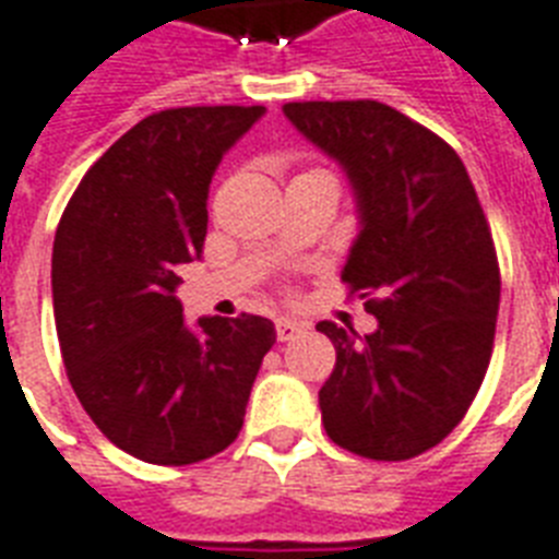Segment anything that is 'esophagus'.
Wrapping results in <instances>:
<instances>
[{
    "instance_id": "esophagus-1",
    "label": "esophagus",
    "mask_w": 559,
    "mask_h": 559,
    "mask_svg": "<svg viewBox=\"0 0 559 559\" xmlns=\"http://www.w3.org/2000/svg\"><path fill=\"white\" fill-rule=\"evenodd\" d=\"M298 333H305V324L301 322H293V319H278L275 322V336H278V342L296 340Z\"/></svg>"
}]
</instances>
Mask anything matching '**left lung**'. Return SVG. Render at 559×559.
Returning <instances> with one entry per match:
<instances>
[{
    "label": "left lung",
    "mask_w": 559,
    "mask_h": 559,
    "mask_svg": "<svg viewBox=\"0 0 559 559\" xmlns=\"http://www.w3.org/2000/svg\"><path fill=\"white\" fill-rule=\"evenodd\" d=\"M345 170L359 231L342 281L377 331L319 322L336 368L319 391L324 432L373 461L415 459L459 426L485 380L499 263L459 153L380 100L284 104Z\"/></svg>",
    "instance_id": "8db88e82"
}]
</instances>
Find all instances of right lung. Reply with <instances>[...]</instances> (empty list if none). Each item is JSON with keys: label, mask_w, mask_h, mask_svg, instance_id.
<instances>
[{"label": "right lung", "mask_w": 559, "mask_h": 559, "mask_svg": "<svg viewBox=\"0 0 559 559\" xmlns=\"http://www.w3.org/2000/svg\"><path fill=\"white\" fill-rule=\"evenodd\" d=\"M263 112L147 116L86 170L57 226L51 298L69 382L100 432L147 464L226 450L275 342L263 316L188 324L177 298V266L202 254L214 170Z\"/></svg>", "instance_id": "add662e5"}]
</instances>
